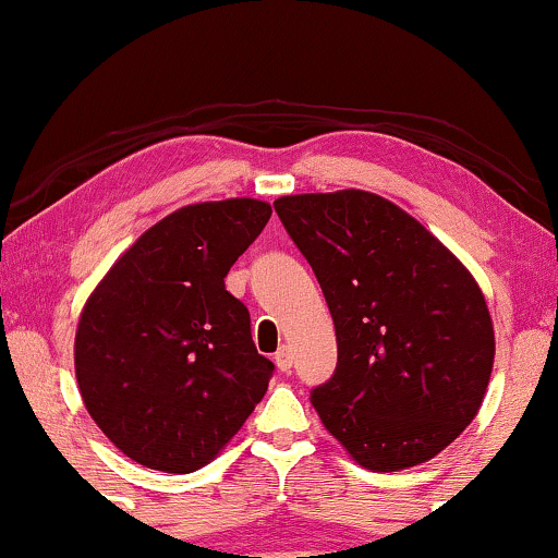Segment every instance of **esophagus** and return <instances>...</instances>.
<instances>
[{
    "mask_svg": "<svg viewBox=\"0 0 558 558\" xmlns=\"http://www.w3.org/2000/svg\"><path fill=\"white\" fill-rule=\"evenodd\" d=\"M275 366H278L280 372H291V366H293V353H291V348H288V345L278 348V353H275Z\"/></svg>",
    "mask_w": 558,
    "mask_h": 558,
    "instance_id": "1",
    "label": "esophagus"
}]
</instances>
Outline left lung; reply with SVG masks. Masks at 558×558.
Wrapping results in <instances>:
<instances>
[{
  "label": "left lung",
  "mask_w": 558,
  "mask_h": 558,
  "mask_svg": "<svg viewBox=\"0 0 558 558\" xmlns=\"http://www.w3.org/2000/svg\"><path fill=\"white\" fill-rule=\"evenodd\" d=\"M275 213L330 306L338 366L312 389L322 424L361 468L405 471L481 411L494 325L468 267L379 194H288Z\"/></svg>",
  "instance_id": "obj_1"
}]
</instances>
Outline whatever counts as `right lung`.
Wrapping results in <instances>:
<instances>
[{"label":"right lung","instance_id":"right-lung-1","mask_svg":"<svg viewBox=\"0 0 558 558\" xmlns=\"http://www.w3.org/2000/svg\"><path fill=\"white\" fill-rule=\"evenodd\" d=\"M272 207L197 203L147 228L85 301L75 374L100 432L150 471L205 468L265 398L250 308L223 278Z\"/></svg>","mask_w":558,"mask_h":558}]
</instances>
